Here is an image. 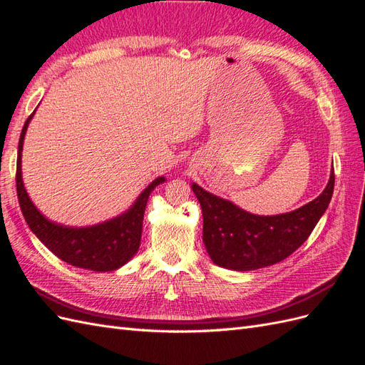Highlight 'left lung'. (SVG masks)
I'll list each match as a JSON object with an SVG mask.
<instances>
[{
	"label": "left lung",
	"mask_w": 365,
	"mask_h": 365,
	"mask_svg": "<svg viewBox=\"0 0 365 365\" xmlns=\"http://www.w3.org/2000/svg\"><path fill=\"white\" fill-rule=\"evenodd\" d=\"M334 168L323 193L288 213L260 216L204 190H192L202 208V240L210 259L231 271H252L279 263L304 244L332 200Z\"/></svg>",
	"instance_id": "8db88e82"
}]
</instances>
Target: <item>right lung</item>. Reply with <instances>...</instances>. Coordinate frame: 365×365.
Wrapping results in <instances>:
<instances>
[{"label":"right lung","mask_w":365,"mask_h":365,"mask_svg":"<svg viewBox=\"0 0 365 365\" xmlns=\"http://www.w3.org/2000/svg\"><path fill=\"white\" fill-rule=\"evenodd\" d=\"M33 113L24 123L18 145L16 160V192L21 212L31 233L46 245L54 256L71 267L97 272L115 271L135 256L140 248L143 217L150 192L165 181L164 176L153 180L143 190L126 212L108 219L105 222L88 227H70L53 222L43 216L31 202L24 187L21 158H23L24 137Z\"/></svg>","instance_id":"obj_1"}]
</instances>
